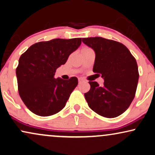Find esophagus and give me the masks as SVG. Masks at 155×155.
<instances>
[{
    "instance_id": "esophagus-1",
    "label": "esophagus",
    "mask_w": 155,
    "mask_h": 155,
    "mask_svg": "<svg viewBox=\"0 0 155 155\" xmlns=\"http://www.w3.org/2000/svg\"><path fill=\"white\" fill-rule=\"evenodd\" d=\"M83 81H84V80L83 79V78H78V84H81V83L83 82Z\"/></svg>"
}]
</instances>
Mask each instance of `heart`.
<instances>
[{
	"label": "heart",
	"mask_w": 155,
	"mask_h": 155,
	"mask_svg": "<svg viewBox=\"0 0 155 155\" xmlns=\"http://www.w3.org/2000/svg\"><path fill=\"white\" fill-rule=\"evenodd\" d=\"M88 49H90V48H86V47H85V48H84L82 49V51H83V50H88Z\"/></svg>",
	"instance_id": "obj_1"
}]
</instances>
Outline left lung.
Returning <instances> with one entry per match:
<instances>
[{"instance_id": "left-lung-1", "label": "left lung", "mask_w": 155, "mask_h": 155, "mask_svg": "<svg viewBox=\"0 0 155 155\" xmlns=\"http://www.w3.org/2000/svg\"><path fill=\"white\" fill-rule=\"evenodd\" d=\"M82 41L95 51L93 71L104 79L102 86L96 81L88 82L91 89L84 96L89 107L107 118L118 117L128 108L136 94L139 78L136 59L117 41L102 37Z\"/></svg>"}]
</instances>
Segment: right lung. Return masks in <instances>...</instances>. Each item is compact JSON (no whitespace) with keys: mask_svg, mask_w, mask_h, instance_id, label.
<instances>
[{"mask_svg":"<svg viewBox=\"0 0 155 155\" xmlns=\"http://www.w3.org/2000/svg\"><path fill=\"white\" fill-rule=\"evenodd\" d=\"M81 43V38L42 41L30 46L19 58L16 69L19 94L35 114L51 116L64 107L78 79L64 80L54 76Z\"/></svg>","mask_w":155,"mask_h":155,"instance_id":"obj_1","label":"right lung"}]
</instances>
